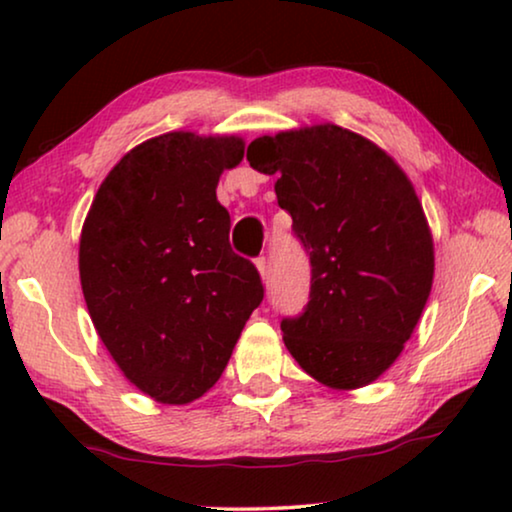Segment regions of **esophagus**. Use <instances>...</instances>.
Instances as JSON below:
<instances>
[{"mask_svg":"<svg viewBox=\"0 0 512 512\" xmlns=\"http://www.w3.org/2000/svg\"><path fill=\"white\" fill-rule=\"evenodd\" d=\"M256 268L258 272H261V279L263 282H268V263H265V258H256Z\"/></svg>","mask_w":512,"mask_h":512,"instance_id":"1","label":"esophagus"}]
</instances>
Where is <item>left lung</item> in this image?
<instances>
[{"label":"left lung","mask_w":512,"mask_h":512,"mask_svg":"<svg viewBox=\"0 0 512 512\" xmlns=\"http://www.w3.org/2000/svg\"><path fill=\"white\" fill-rule=\"evenodd\" d=\"M254 170L310 251V303L282 319L298 366L331 389L375 382L401 356L433 284V237L415 186L370 139L333 123L256 137Z\"/></svg>","instance_id":"8db88e82"}]
</instances>
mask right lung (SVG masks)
Returning a JSON list of instances; mask_svg holds the SVG:
<instances>
[{
    "mask_svg": "<svg viewBox=\"0 0 512 512\" xmlns=\"http://www.w3.org/2000/svg\"><path fill=\"white\" fill-rule=\"evenodd\" d=\"M244 158L237 135L167 132L114 165L83 221L79 275L88 314L121 373L158 403L207 394L228 366L263 284L233 254L216 200Z\"/></svg>",
    "mask_w": 512,
    "mask_h": 512,
    "instance_id": "add662e5",
    "label": "right lung"
}]
</instances>
